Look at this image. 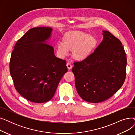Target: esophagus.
<instances>
[{
    "label": "esophagus",
    "instance_id": "34e87169",
    "mask_svg": "<svg viewBox=\"0 0 135 135\" xmlns=\"http://www.w3.org/2000/svg\"><path fill=\"white\" fill-rule=\"evenodd\" d=\"M67 67L68 69H72V65H71V64H70V62H67Z\"/></svg>",
    "mask_w": 135,
    "mask_h": 135
}]
</instances>
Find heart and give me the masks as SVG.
<instances>
[{
    "label": "heart",
    "instance_id": "heart-1",
    "mask_svg": "<svg viewBox=\"0 0 135 135\" xmlns=\"http://www.w3.org/2000/svg\"><path fill=\"white\" fill-rule=\"evenodd\" d=\"M98 39L93 35L79 31H69L65 34L63 42L57 45V50L62 55L72 51L74 60L81 61L89 58L98 45Z\"/></svg>",
    "mask_w": 135,
    "mask_h": 135
}]
</instances>
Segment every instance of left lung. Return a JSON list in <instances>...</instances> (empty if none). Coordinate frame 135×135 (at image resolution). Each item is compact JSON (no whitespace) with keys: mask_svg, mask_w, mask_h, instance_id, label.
Listing matches in <instances>:
<instances>
[{"mask_svg":"<svg viewBox=\"0 0 135 135\" xmlns=\"http://www.w3.org/2000/svg\"><path fill=\"white\" fill-rule=\"evenodd\" d=\"M103 39L89 58L74 63L76 91L88 102L98 103L121 88L126 77V57L121 41L103 31Z\"/></svg>","mask_w":135,"mask_h":135,"instance_id":"8db88e82","label":"left lung"}]
</instances>
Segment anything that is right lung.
Returning a JSON list of instances; mask_svg holds the SVG:
<instances>
[{
    "mask_svg": "<svg viewBox=\"0 0 135 135\" xmlns=\"http://www.w3.org/2000/svg\"><path fill=\"white\" fill-rule=\"evenodd\" d=\"M53 29L35 27L16 42L10 62V72L18 93L32 102L44 103L53 97L67 72L66 61L56 57L49 45Z\"/></svg>",
    "mask_w": 135,
    "mask_h": 135,
    "instance_id": "1",
    "label": "right lung"
}]
</instances>
